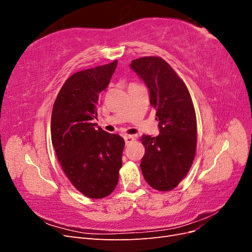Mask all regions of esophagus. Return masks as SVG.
<instances>
[{
	"instance_id": "esophagus-1",
	"label": "esophagus",
	"mask_w": 252,
	"mask_h": 252,
	"mask_svg": "<svg viewBox=\"0 0 252 252\" xmlns=\"http://www.w3.org/2000/svg\"><path fill=\"white\" fill-rule=\"evenodd\" d=\"M124 140H125L126 145H128L129 143H131L134 140V136L133 135H125L124 136Z\"/></svg>"
}]
</instances>
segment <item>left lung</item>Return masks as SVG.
Segmentation results:
<instances>
[{
	"label": "left lung",
	"instance_id": "1",
	"mask_svg": "<svg viewBox=\"0 0 252 252\" xmlns=\"http://www.w3.org/2000/svg\"><path fill=\"white\" fill-rule=\"evenodd\" d=\"M131 69L149 90L159 134H144L141 169L148 184L159 191L179 185L192 165L196 147V118L189 91L171 66L158 57L133 60Z\"/></svg>",
	"mask_w": 252,
	"mask_h": 252
}]
</instances>
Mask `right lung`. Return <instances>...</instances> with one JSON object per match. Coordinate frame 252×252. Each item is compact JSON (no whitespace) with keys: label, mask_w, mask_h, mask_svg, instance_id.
I'll return each instance as SVG.
<instances>
[{"label":"right lung","mask_w":252,"mask_h":252,"mask_svg":"<svg viewBox=\"0 0 252 252\" xmlns=\"http://www.w3.org/2000/svg\"><path fill=\"white\" fill-rule=\"evenodd\" d=\"M118 61L75 72L53 104L51 142L66 177L90 199L109 195L118 185L124 139L104 131L96 119L98 96L107 88Z\"/></svg>","instance_id":"add662e5"}]
</instances>
